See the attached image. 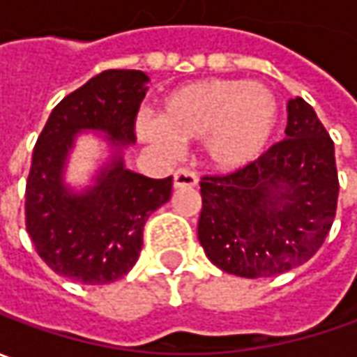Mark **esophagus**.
<instances>
[{
  "mask_svg": "<svg viewBox=\"0 0 357 357\" xmlns=\"http://www.w3.org/2000/svg\"><path fill=\"white\" fill-rule=\"evenodd\" d=\"M195 185H197V176L191 169L181 167V169L176 172V176H174V188L176 190H181V188H195Z\"/></svg>",
  "mask_w": 357,
  "mask_h": 357,
  "instance_id": "esophagus-1",
  "label": "esophagus"
}]
</instances>
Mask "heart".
<instances>
[{"mask_svg": "<svg viewBox=\"0 0 357 357\" xmlns=\"http://www.w3.org/2000/svg\"><path fill=\"white\" fill-rule=\"evenodd\" d=\"M278 122V100L261 82L205 79L167 94L162 116L138 118L136 134L166 158L179 154V142L203 140L209 166L235 172L263 154Z\"/></svg>", "mask_w": 357, "mask_h": 357, "instance_id": "heart-1", "label": "heart"}]
</instances>
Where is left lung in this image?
<instances>
[{"label": "left lung", "instance_id": "obj_1", "mask_svg": "<svg viewBox=\"0 0 357 357\" xmlns=\"http://www.w3.org/2000/svg\"><path fill=\"white\" fill-rule=\"evenodd\" d=\"M287 138L229 176H205L197 237L229 275L275 277L322 247L338 205L334 142L314 108L290 98Z\"/></svg>", "mask_w": 357, "mask_h": 357}]
</instances>
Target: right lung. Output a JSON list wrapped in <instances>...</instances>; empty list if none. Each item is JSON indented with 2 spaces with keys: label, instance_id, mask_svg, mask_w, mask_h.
I'll use <instances>...</instances> for the list:
<instances>
[{
  "label": "right lung",
  "instance_id": "right-lung-1",
  "mask_svg": "<svg viewBox=\"0 0 357 357\" xmlns=\"http://www.w3.org/2000/svg\"><path fill=\"white\" fill-rule=\"evenodd\" d=\"M148 82L142 70L96 75L53 108L35 144L25 185L27 233L51 271L80 284L100 287L128 275L148 217L172 197V176L152 179L124 166ZM82 131L102 133L111 155L93 186L75 190L64 174Z\"/></svg>",
  "mask_w": 357,
  "mask_h": 357
}]
</instances>
